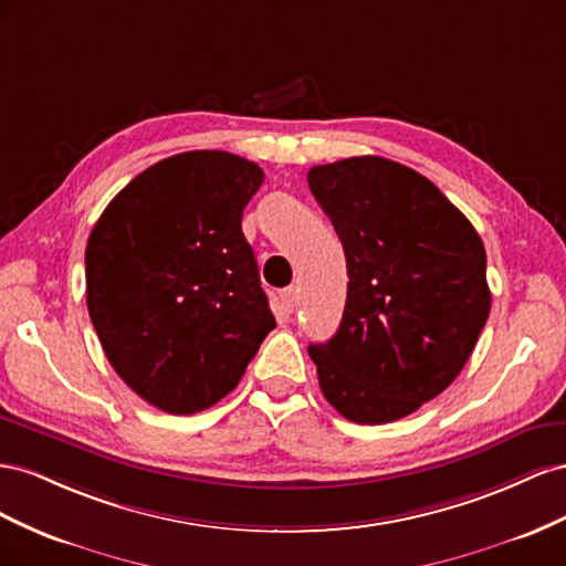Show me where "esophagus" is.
<instances>
[{
  "label": "esophagus",
  "mask_w": 566,
  "mask_h": 566,
  "mask_svg": "<svg viewBox=\"0 0 566 566\" xmlns=\"http://www.w3.org/2000/svg\"><path fill=\"white\" fill-rule=\"evenodd\" d=\"M280 301H282V308H284L286 313H294L296 303H298V289H294V286L284 289V292L280 294Z\"/></svg>",
  "instance_id": "obj_1"
}]
</instances>
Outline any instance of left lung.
Segmentation results:
<instances>
[{
  "label": "left lung",
  "mask_w": 566,
  "mask_h": 566,
  "mask_svg": "<svg viewBox=\"0 0 566 566\" xmlns=\"http://www.w3.org/2000/svg\"><path fill=\"white\" fill-rule=\"evenodd\" d=\"M313 197L342 239V325L308 348L350 422L408 417L460 375L491 313L483 241L424 175L381 156L315 166Z\"/></svg>",
  "instance_id": "left-lung-1"
}]
</instances>
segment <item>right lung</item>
Returning <instances> with one entry per match:
<instances>
[{
	"instance_id": "obj_1",
	"label": "right lung",
	"mask_w": 566,
	"mask_h": 566,
	"mask_svg": "<svg viewBox=\"0 0 566 566\" xmlns=\"http://www.w3.org/2000/svg\"><path fill=\"white\" fill-rule=\"evenodd\" d=\"M263 170L228 151L158 160L87 239V311L130 389L170 415L216 406L274 329L241 216Z\"/></svg>"
}]
</instances>
